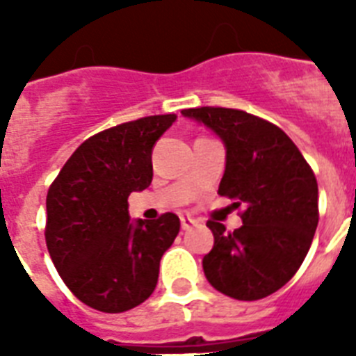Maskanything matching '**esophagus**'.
<instances>
[{
	"label": "esophagus",
	"mask_w": 356,
	"mask_h": 356,
	"mask_svg": "<svg viewBox=\"0 0 356 356\" xmlns=\"http://www.w3.org/2000/svg\"><path fill=\"white\" fill-rule=\"evenodd\" d=\"M194 225H197V222H195L194 218L181 216V227H183V231H188V229L194 227Z\"/></svg>",
	"instance_id": "obj_1"
}]
</instances>
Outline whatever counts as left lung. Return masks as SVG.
Listing matches in <instances>:
<instances>
[{
	"mask_svg": "<svg viewBox=\"0 0 356 356\" xmlns=\"http://www.w3.org/2000/svg\"><path fill=\"white\" fill-rule=\"evenodd\" d=\"M227 149L218 194L242 207L233 233L209 220L214 248L203 259L207 281L238 301H257L286 284L309 253L318 227V183L282 129L238 108H184Z\"/></svg>",
	"mask_w": 356,
	"mask_h": 356,
	"instance_id": "obj_1",
	"label": "left lung"
}]
</instances>
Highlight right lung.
Returning <instances> with one entry per match:
<instances>
[{
    "mask_svg": "<svg viewBox=\"0 0 356 356\" xmlns=\"http://www.w3.org/2000/svg\"><path fill=\"white\" fill-rule=\"evenodd\" d=\"M175 114L145 116L94 134L74 151L47 190L46 243L75 298L118 314L149 298L177 214L129 222V195L153 179L151 151Z\"/></svg>",
    "mask_w": 356,
    "mask_h": 356,
    "instance_id": "1",
    "label": "right lung"
}]
</instances>
